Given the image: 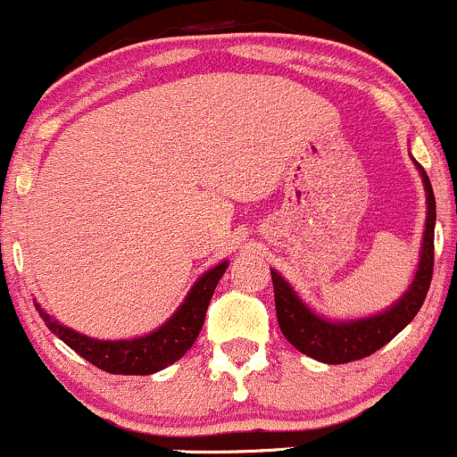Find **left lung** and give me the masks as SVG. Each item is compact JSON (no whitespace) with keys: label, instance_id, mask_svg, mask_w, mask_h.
<instances>
[{"label":"left lung","instance_id":"obj_1","mask_svg":"<svg viewBox=\"0 0 457 457\" xmlns=\"http://www.w3.org/2000/svg\"><path fill=\"white\" fill-rule=\"evenodd\" d=\"M412 159V156H411ZM421 176L423 188H426V229H423L421 251H419V264L408 290L386 307L385 312L374 313L367 318L353 320H330L320 316L312 307L296 295L295 287L290 286L283 275L270 269L272 287H275V307L277 322L283 337L287 339L298 353L312 356L320 363L339 365L350 363V361L365 359L374 354L382 345L389 344L402 328H406L421 309L426 295L429 290L434 270V225H436V202H434V191L429 185V178L421 165L412 159Z\"/></svg>","mask_w":457,"mask_h":457}]
</instances>
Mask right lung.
<instances>
[{
	"label": "right lung",
	"instance_id": "obj_1",
	"mask_svg": "<svg viewBox=\"0 0 457 457\" xmlns=\"http://www.w3.org/2000/svg\"><path fill=\"white\" fill-rule=\"evenodd\" d=\"M228 260H223L211 270L204 272L193 283L185 301L171 313V318L152 333L141 335V337L94 339L57 322L40 307V303H36V309H38L40 318L45 320L51 333L57 335L79 356L96 365L98 370L122 376L156 374V371L165 370L167 365L182 359L187 350H191V345L195 344L199 330L204 327V318H206V309L211 305L214 287H217L223 272L228 270Z\"/></svg>",
	"mask_w": 457,
	"mask_h": 457
}]
</instances>
